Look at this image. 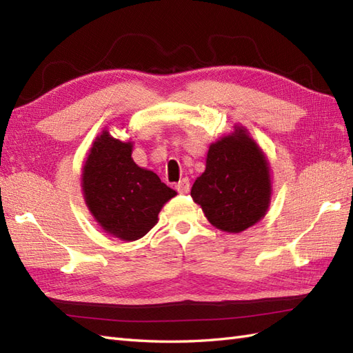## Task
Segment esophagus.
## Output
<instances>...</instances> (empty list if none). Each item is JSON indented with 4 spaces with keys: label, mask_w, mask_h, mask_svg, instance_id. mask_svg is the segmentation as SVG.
<instances>
[{
    "label": "esophagus",
    "mask_w": 353,
    "mask_h": 353,
    "mask_svg": "<svg viewBox=\"0 0 353 353\" xmlns=\"http://www.w3.org/2000/svg\"><path fill=\"white\" fill-rule=\"evenodd\" d=\"M176 190H177L179 194H186V192H188V191H190V181H188V177H183L181 182L176 183Z\"/></svg>",
    "instance_id": "obj_1"
}]
</instances>
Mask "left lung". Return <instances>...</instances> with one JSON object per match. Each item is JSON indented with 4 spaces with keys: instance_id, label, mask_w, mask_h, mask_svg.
<instances>
[{
    "instance_id": "obj_1",
    "label": "left lung",
    "mask_w": 353,
    "mask_h": 353,
    "mask_svg": "<svg viewBox=\"0 0 353 353\" xmlns=\"http://www.w3.org/2000/svg\"><path fill=\"white\" fill-rule=\"evenodd\" d=\"M191 197L212 226L229 234L264 219L272 199L270 167L244 127L211 144L206 170L194 182Z\"/></svg>"
}]
</instances>
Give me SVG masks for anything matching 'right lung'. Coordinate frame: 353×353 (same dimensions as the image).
I'll return each instance as SVG.
<instances>
[{"label": "right lung", "mask_w": 353, "mask_h": 353, "mask_svg": "<svg viewBox=\"0 0 353 353\" xmlns=\"http://www.w3.org/2000/svg\"><path fill=\"white\" fill-rule=\"evenodd\" d=\"M133 144L103 130L86 157L81 190L86 206L106 234L137 241L157 223L162 206L176 191L156 172L132 159Z\"/></svg>", "instance_id": "right-lung-1"}]
</instances>
